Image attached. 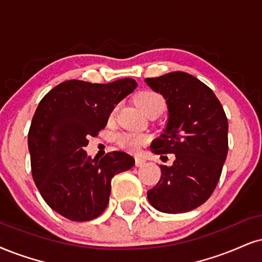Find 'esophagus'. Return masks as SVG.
Segmentation results:
<instances>
[{"label":"esophagus","mask_w":262,"mask_h":262,"mask_svg":"<svg viewBox=\"0 0 262 262\" xmlns=\"http://www.w3.org/2000/svg\"><path fill=\"white\" fill-rule=\"evenodd\" d=\"M144 163H146V160L142 159V158H140V157H136V158H135V165H136L137 167L143 166V165H144Z\"/></svg>","instance_id":"1"}]
</instances>
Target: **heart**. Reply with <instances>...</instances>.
Returning <instances> with one entry per match:
<instances>
[{
	"instance_id": "b5f03b06",
	"label": "heart",
	"mask_w": 262,
	"mask_h": 262,
	"mask_svg": "<svg viewBox=\"0 0 262 262\" xmlns=\"http://www.w3.org/2000/svg\"><path fill=\"white\" fill-rule=\"evenodd\" d=\"M136 101L147 115L154 111L163 112L165 108V101L163 96L154 91H148V90L138 93ZM116 141L121 148L135 153L149 141V137L142 132H121L116 136Z\"/></svg>"
}]
</instances>
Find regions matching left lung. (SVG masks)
Wrapping results in <instances>:
<instances>
[{
  "mask_svg": "<svg viewBox=\"0 0 262 262\" xmlns=\"http://www.w3.org/2000/svg\"><path fill=\"white\" fill-rule=\"evenodd\" d=\"M147 85L166 99L165 130L151 142L156 154H175L172 166L147 192L151 206L181 214L198 208L212 194L228 150V121L215 93L193 75L173 72L148 77Z\"/></svg>",
  "mask_w": 262,
  "mask_h": 262,
  "instance_id": "obj_1",
  "label": "left lung"
}]
</instances>
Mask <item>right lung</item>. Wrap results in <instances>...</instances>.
I'll return each mask as SVG.
<instances>
[{
  "label": "right lung",
  "mask_w": 262,
  "mask_h": 262,
  "mask_svg": "<svg viewBox=\"0 0 262 262\" xmlns=\"http://www.w3.org/2000/svg\"><path fill=\"white\" fill-rule=\"evenodd\" d=\"M136 86L128 77L109 83L68 80L38 103L28 135L32 179L48 206L64 217H98L109 203L113 177L135 165L124 151L96 160L83 148Z\"/></svg>",
  "instance_id": "obj_1"
}]
</instances>
